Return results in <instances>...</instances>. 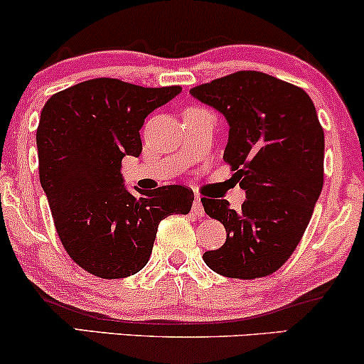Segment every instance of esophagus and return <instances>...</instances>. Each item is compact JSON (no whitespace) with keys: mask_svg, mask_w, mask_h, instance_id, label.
<instances>
[{"mask_svg":"<svg viewBox=\"0 0 364 364\" xmlns=\"http://www.w3.org/2000/svg\"><path fill=\"white\" fill-rule=\"evenodd\" d=\"M191 210H193V214L198 215V217L205 215V210H203L202 198H200V195H195V200H193V205H191Z\"/></svg>","mask_w":364,"mask_h":364,"instance_id":"obj_1","label":"esophagus"}]
</instances>
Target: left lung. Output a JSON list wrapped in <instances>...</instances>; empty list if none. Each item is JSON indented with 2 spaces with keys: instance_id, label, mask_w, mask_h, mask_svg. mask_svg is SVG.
Instances as JSON below:
<instances>
[{
  "instance_id": "8db88e82",
  "label": "left lung",
  "mask_w": 364,
  "mask_h": 364,
  "mask_svg": "<svg viewBox=\"0 0 364 364\" xmlns=\"http://www.w3.org/2000/svg\"><path fill=\"white\" fill-rule=\"evenodd\" d=\"M190 94L228 121L224 161L246 193L237 212L228 200L202 198L205 214L228 232L203 262L224 277L274 274L301 241L323 186L325 139L315 104L303 89L262 72L228 75Z\"/></svg>"
}]
</instances>
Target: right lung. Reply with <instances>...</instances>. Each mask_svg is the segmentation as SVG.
I'll list each match as a JSON object with an SVG mask.
<instances>
[{
    "label": "right lung",
    "mask_w": 364,
    "mask_h": 364,
    "mask_svg": "<svg viewBox=\"0 0 364 364\" xmlns=\"http://www.w3.org/2000/svg\"><path fill=\"white\" fill-rule=\"evenodd\" d=\"M181 87L133 85L94 78L54 94L41 111L36 141L39 178L66 253L101 279L140 272L152 253L159 223L188 214L193 191L181 185L132 195L123 157H139L145 118Z\"/></svg>",
    "instance_id": "add662e5"
}]
</instances>
